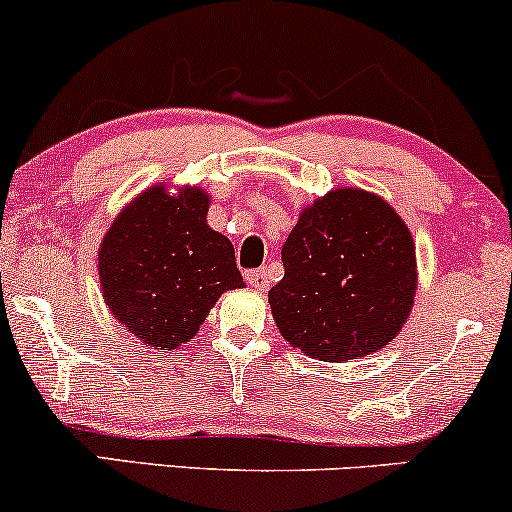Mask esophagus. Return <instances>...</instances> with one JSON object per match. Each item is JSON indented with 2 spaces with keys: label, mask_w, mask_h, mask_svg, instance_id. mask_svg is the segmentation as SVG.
Returning a JSON list of instances; mask_svg holds the SVG:
<instances>
[{
  "label": "esophagus",
  "mask_w": 512,
  "mask_h": 512,
  "mask_svg": "<svg viewBox=\"0 0 512 512\" xmlns=\"http://www.w3.org/2000/svg\"><path fill=\"white\" fill-rule=\"evenodd\" d=\"M244 280L249 282L254 289H261V292H266L270 287V277H268V270L258 268V270H246L244 273Z\"/></svg>",
  "instance_id": "obj_1"
}]
</instances>
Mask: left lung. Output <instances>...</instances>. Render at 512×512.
Here are the masks:
<instances>
[{"instance_id": "obj_1", "label": "left lung", "mask_w": 512, "mask_h": 512, "mask_svg": "<svg viewBox=\"0 0 512 512\" xmlns=\"http://www.w3.org/2000/svg\"><path fill=\"white\" fill-rule=\"evenodd\" d=\"M282 263L268 304L282 337L308 358L342 363L380 351L413 311V235L389 201L361 187L301 208Z\"/></svg>"}]
</instances>
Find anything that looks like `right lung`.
I'll use <instances>...</instances> for the list:
<instances>
[{
    "instance_id": "right-lung-1",
    "label": "right lung",
    "mask_w": 512,
    "mask_h": 512,
    "mask_svg": "<svg viewBox=\"0 0 512 512\" xmlns=\"http://www.w3.org/2000/svg\"><path fill=\"white\" fill-rule=\"evenodd\" d=\"M211 197L197 185H151L99 244L104 304L132 337L170 351L197 337L220 294L246 287L230 239L206 223Z\"/></svg>"
}]
</instances>
